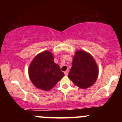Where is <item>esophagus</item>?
Segmentation results:
<instances>
[{
  "label": "esophagus",
  "mask_w": 122,
  "mask_h": 122,
  "mask_svg": "<svg viewBox=\"0 0 122 122\" xmlns=\"http://www.w3.org/2000/svg\"><path fill=\"white\" fill-rule=\"evenodd\" d=\"M64 74H65V76H68V71H65V72H64Z\"/></svg>",
  "instance_id": "obj_1"
}]
</instances>
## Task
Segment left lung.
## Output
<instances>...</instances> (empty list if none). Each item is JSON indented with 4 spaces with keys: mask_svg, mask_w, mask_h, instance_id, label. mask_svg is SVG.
<instances>
[{
    "mask_svg": "<svg viewBox=\"0 0 122 122\" xmlns=\"http://www.w3.org/2000/svg\"><path fill=\"white\" fill-rule=\"evenodd\" d=\"M99 70L95 60L86 51L79 50L75 53L68 77L82 89L90 87L97 80Z\"/></svg>",
    "mask_w": 122,
    "mask_h": 122,
    "instance_id": "1",
    "label": "left lung"
}]
</instances>
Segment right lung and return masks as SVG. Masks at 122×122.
<instances>
[{
    "label": "right lung",
    "mask_w": 122,
    "mask_h": 122,
    "mask_svg": "<svg viewBox=\"0 0 122 122\" xmlns=\"http://www.w3.org/2000/svg\"><path fill=\"white\" fill-rule=\"evenodd\" d=\"M29 75L33 84L43 91L51 89L64 76L59 65L54 62L53 54L49 51L36 56L29 66Z\"/></svg>",
    "instance_id": "right-lung-1"
}]
</instances>
